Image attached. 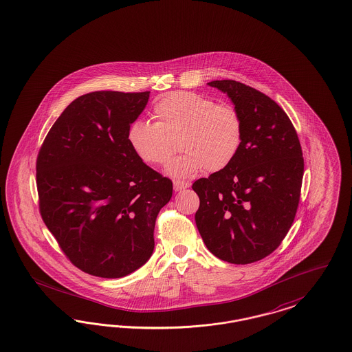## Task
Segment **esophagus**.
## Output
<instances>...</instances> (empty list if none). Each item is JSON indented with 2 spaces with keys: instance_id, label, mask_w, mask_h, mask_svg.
I'll use <instances>...</instances> for the list:
<instances>
[{
  "instance_id": "obj_1",
  "label": "esophagus",
  "mask_w": 352,
  "mask_h": 352,
  "mask_svg": "<svg viewBox=\"0 0 352 352\" xmlns=\"http://www.w3.org/2000/svg\"><path fill=\"white\" fill-rule=\"evenodd\" d=\"M188 187H190V183L181 182V181H175V182H174V191H175V192L183 191V190H186V188H188Z\"/></svg>"
}]
</instances>
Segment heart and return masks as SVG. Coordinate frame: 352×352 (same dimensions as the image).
<instances>
[{
	"label": "heart",
	"mask_w": 352,
	"mask_h": 352,
	"mask_svg": "<svg viewBox=\"0 0 352 352\" xmlns=\"http://www.w3.org/2000/svg\"><path fill=\"white\" fill-rule=\"evenodd\" d=\"M153 118L155 123L133 122L127 142L143 162L164 166L179 140L183 153L166 169L175 179H188L204 169H225L242 146L239 111L197 94L174 92L164 97L153 108Z\"/></svg>",
	"instance_id": "heart-1"
}]
</instances>
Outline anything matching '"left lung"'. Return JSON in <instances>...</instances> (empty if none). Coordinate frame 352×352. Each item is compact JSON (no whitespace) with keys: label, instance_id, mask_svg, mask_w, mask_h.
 Masks as SVG:
<instances>
[{"label":"left lung","instance_id":"8db88e82","mask_svg":"<svg viewBox=\"0 0 352 352\" xmlns=\"http://www.w3.org/2000/svg\"><path fill=\"white\" fill-rule=\"evenodd\" d=\"M208 85L226 94L239 111L243 142L230 165L192 184L200 199L195 221L213 255L251 264L270 255L290 230L303 181L302 146L270 97L235 80Z\"/></svg>","mask_w":352,"mask_h":352}]
</instances>
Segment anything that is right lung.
I'll list each match as a JSON object with an SVG mask.
<instances>
[{
	"label": "right lung",
	"mask_w": 352,
	"mask_h": 352,
	"mask_svg": "<svg viewBox=\"0 0 352 352\" xmlns=\"http://www.w3.org/2000/svg\"><path fill=\"white\" fill-rule=\"evenodd\" d=\"M148 98L149 92L117 91L78 97L37 156L43 221L74 265L96 277L120 278L146 264L158 212L173 195L169 178L127 142Z\"/></svg>",
	"instance_id": "obj_1"
}]
</instances>
